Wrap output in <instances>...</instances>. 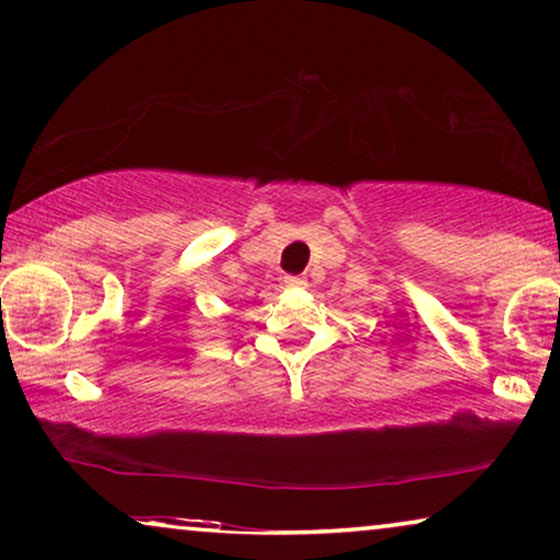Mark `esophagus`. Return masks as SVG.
I'll use <instances>...</instances> for the list:
<instances>
[{
    "label": "esophagus",
    "instance_id": "obj_1",
    "mask_svg": "<svg viewBox=\"0 0 560 560\" xmlns=\"http://www.w3.org/2000/svg\"><path fill=\"white\" fill-rule=\"evenodd\" d=\"M285 288H305V280L298 278V275H285Z\"/></svg>",
    "mask_w": 560,
    "mask_h": 560
}]
</instances>
